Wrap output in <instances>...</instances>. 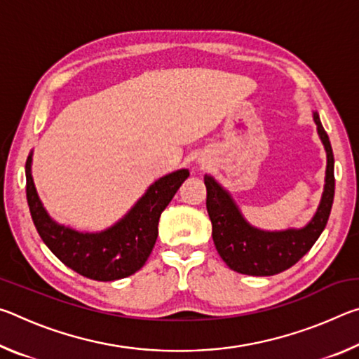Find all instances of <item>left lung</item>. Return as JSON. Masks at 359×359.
<instances>
[{"label":"left lung","mask_w":359,"mask_h":359,"mask_svg":"<svg viewBox=\"0 0 359 359\" xmlns=\"http://www.w3.org/2000/svg\"><path fill=\"white\" fill-rule=\"evenodd\" d=\"M318 135L327 154L326 185L321 204L313 220L302 229H288L282 233H264L248 224L229 194L205 175L208 188V212L212 222V238L218 255L229 269L247 276H276L294 266L311 250L327 223L334 201V155L330 137L321 125L318 114H313Z\"/></svg>","instance_id":"obj_1"}]
</instances>
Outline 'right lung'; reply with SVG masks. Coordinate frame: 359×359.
Instances as JSON below:
<instances>
[{"label":"right lung","mask_w":359,"mask_h":359,"mask_svg":"<svg viewBox=\"0 0 359 359\" xmlns=\"http://www.w3.org/2000/svg\"><path fill=\"white\" fill-rule=\"evenodd\" d=\"M27 201L33 223L50 252L77 274L92 280L125 278L145 264L158 236V220L179 187L190 175L187 169L168 174L151 185L123 220L104 233L82 234L60 226L42 208L32 177V155L27 158Z\"/></svg>","instance_id":"right-lung-1"}]
</instances>
